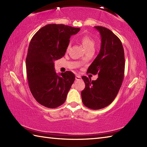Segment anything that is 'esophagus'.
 <instances>
[{"mask_svg":"<svg viewBox=\"0 0 147 147\" xmlns=\"http://www.w3.org/2000/svg\"><path fill=\"white\" fill-rule=\"evenodd\" d=\"M81 78H81V76L78 75V74H77L76 76V80H81Z\"/></svg>","mask_w":147,"mask_h":147,"instance_id":"1","label":"esophagus"}]
</instances>
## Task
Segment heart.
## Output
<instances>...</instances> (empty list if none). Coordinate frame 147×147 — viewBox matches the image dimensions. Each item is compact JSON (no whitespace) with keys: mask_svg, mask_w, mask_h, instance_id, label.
Returning <instances> with one entry per match:
<instances>
[{"mask_svg":"<svg viewBox=\"0 0 147 147\" xmlns=\"http://www.w3.org/2000/svg\"><path fill=\"white\" fill-rule=\"evenodd\" d=\"M80 40L86 51H90V50H94L95 43V41L91 36H90L88 35H85L81 37ZM69 47L70 45H69L67 47V50L69 49Z\"/></svg>","mask_w":147,"mask_h":147,"instance_id":"1","label":"heart"}]
</instances>
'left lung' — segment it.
<instances>
[{"instance_id": "8db88e82", "label": "left lung", "mask_w": 147, "mask_h": 147, "mask_svg": "<svg viewBox=\"0 0 147 147\" xmlns=\"http://www.w3.org/2000/svg\"><path fill=\"white\" fill-rule=\"evenodd\" d=\"M94 27L100 35L101 47L87 73L97 74L98 77L92 81L82 76L85 88L82 92V98L86 107L98 110L111 104L117 96L124 78L125 59L119 38L105 27Z\"/></svg>"}]
</instances>
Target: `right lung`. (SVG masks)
I'll list each match as a JSON object with an SVG mask.
<instances>
[{
    "instance_id": "obj_1",
    "label": "right lung",
    "mask_w": 147,
    "mask_h": 147,
    "mask_svg": "<svg viewBox=\"0 0 147 147\" xmlns=\"http://www.w3.org/2000/svg\"><path fill=\"white\" fill-rule=\"evenodd\" d=\"M80 30L64 24H47L31 40L26 59L27 79L33 97L46 107L63 104L74 82L71 71L56 73L54 61L65 55L70 37Z\"/></svg>"
}]
</instances>
